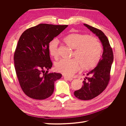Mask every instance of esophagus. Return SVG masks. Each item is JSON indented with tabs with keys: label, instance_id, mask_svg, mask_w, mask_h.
I'll return each instance as SVG.
<instances>
[{
	"label": "esophagus",
	"instance_id": "34e87169",
	"mask_svg": "<svg viewBox=\"0 0 126 126\" xmlns=\"http://www.w3.org/2000/svg\"><path fill=\"white\" fill-rule=\"evenodd\" d=\"M63 78L65 80H69V81H71L72 80V78L67 77V76H63Z\"/></svg>",
	"mask_w": 126,
	"mask_h": 126
}]
</instances>
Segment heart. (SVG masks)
<instances>
[{"mask_svg": "<svg viewBox=\"0 0 126 126\" xmlns=\"http://www.w3.org/2000/svg\"><path fill=\"white\" fill-rule=\"evenodd\" d=\"M63 40L68 46L75 49L73 57L76 59H62L57 61L55 65L58 72L71 76L80 69L81 66L83 70H88L98 64L102 54V47L96 38L73 33L67 35ZM58 44V40L55 39L48 45L49 54L55 59L59 55Z\"/></svg>", "mask_w": 126, "mask_h": 126, "instance_id": "1", "label": "heart"}]
</instances>
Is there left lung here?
Here are the masks:
<instances>
[{
  "mask_svg": "<svg viewBox=\"0 0 126 126\" xmlns=\"http://www.w3.org/2000/svg\"><path fill=\"white\" fill-rule=\"evenodd\" d=\"M83 25L99 38L104 50L97 66L84 78L81 88L74 92L75 97L79 99L88 100L97 97L106 88L110 80L113 54L107 37L101 30L87 24Z\"/></svg>",
  "mask_w": 126,
  "mask_h": 126,
  "instance_id": "obj_1",
  "label": "left lung"
}]
</instances>
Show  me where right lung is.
<instances>
[{"mask_svg": "<svg viewBox=\"0 0 126 126\" xmlns=\"http://www.w3.org/2000/svg\"><path fill=\"white\" fill-rule=\"evenodd\" d=\"M67 27L40 24L26 30L19 38L14 53L15 68L22 91L30 98L43 100L54 93L55 81L62 75L48 73L52 66L48 45Z\"/></svg>", "mask_w": 126, "mask_h": 126, "instance_id": "right-lung-1", "label": "right lung"}]
</instances>
